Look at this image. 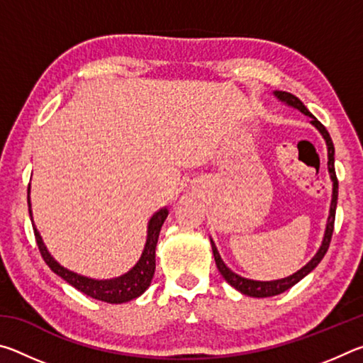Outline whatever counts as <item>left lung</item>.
<instances>
[{"mask_svg":"<svg viewBox=\"0 0 363 363\" xmlns=\"http://www.w3.org/2000/svg\"><path fill=\"white\" fill-rule=\"evenodd\" d=\"M275 96L279 97L280 101L286 102L288 106L291 107H296L301 112L309 115L311 116V121L312 125H314L318 131L322 133V136L327 140V147H328V171H330V176H331V181H333V199H331V206H330V216H328V223H327V230H325V237H323V242H322V247L320 250L317 251V255L312 257L311 262H307L306 266L298 270L296 274L290 275V277L286 279H281V280H274V281H256V280H248V279H243L240 275L233 274L232 270L225 266L220 259V256L218 253V248L216 245L211 242V248H213V255H214V261H216V266L219 269V272L223 277L225 279V281L229 285H232L235 290H238L243 294H248V296H253V298H269V296H275V294H280L286 290H290L293 285H296L299 280H303L307 274L312 272L317 266L318 262L323 259V256L327 255L328 247H330V242H331V235H333V229H335V214H336V203H337V177H336V171H335V145H333V140H331L330 134L327 131V128H325L320 121H318L314 115H312L309 110L306 108V106L303 102H301L296 96H293L291 93H285V91H275Z\"/></svg>","mask_w":363,"mask_h":363,"instance_id":"obj_1","label":"left lung"}]
</instances>
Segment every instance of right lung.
<instances>
[{
  "label": "right lung",
  "instance_id": "add662e5",
  "mask_svg": "<svg viewBox=\"0 0 363 363\" xmlns=\"http://www.w3.org/2000/svg\"><path fill=\"white\" fill-rule=\"evenodd\" d=\"M28 206H30V200H28ZM167 216H168V210H160L158 213L153 214V218L149 223V235H147L144 253L140 256L139 262L130 270V272L113 280H93L88 277H82V275L64 269L60 264H57L52 259L51 255L48 253V250L45 247V243H43L36 227H33V232H35L36 245H38L43 259H45V262L49 267H51L52 272H56L59 277H62L67 281V284L75 286L78 291H82L83 294H86V296H91L110 304H121V303H126V301H131L134 298L140 296V294L149 288L150 281L153 279V272H155V248H157L160 229H162Z\"/></svg>",
  "mask_w": 363,
  "mask_h": 363
}]
</instances>
